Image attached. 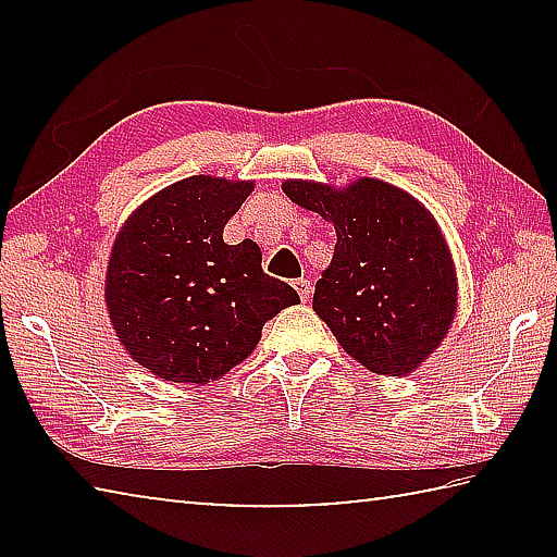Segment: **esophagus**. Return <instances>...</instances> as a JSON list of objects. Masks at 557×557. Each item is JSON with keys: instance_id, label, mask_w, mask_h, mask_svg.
<instances>
[{"instance_id": "34e87169", "label": "esophagus", "mask_w": 557, "mask_h": 557, "mask_svg": "<svg viewBox=\"0 0 557 557\" xmlns=\"http://www.w3.org/2000/svg\"><path fill=\"white\" fill-rule=\"evenodd\" d=\"M295 289L301 301L312 299V285H309V280H295Z\"/></svg>"}]
</instances>
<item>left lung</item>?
I'll list each match as a JSON object with an SVG mask.
<instances>
[{
  "mask_svg": "<svg viewBox=\"0 0 557 557\" xmlns=\"http://www.w3.org/2000/svg\"><path fill=\"white\" fill-rule=\"evenodd\" d=\"M292 203L334 225V258L314 285V312L344 351L379 375H410L445 342L459 282L440 223L381 178L346 186L282 182Z\"/></svg>",
  "mask_w": 557,
  "mask_h": 557,
  "instance_id": "left-lung-1",
  "label": "left lung"
}]
</instances>
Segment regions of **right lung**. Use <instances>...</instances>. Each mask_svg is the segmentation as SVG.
I'll return each instance as SVG.
<instances>
[{
    "instance_id": "add662e5",
    "label": "right lung",
    "mask_w": 557,
    "mask_h": 557,
    "mask_svg": "<svg viewBox=\"0 0 557 557\" xmlns=\"http://www.w3.org/2000/svg\"><path fill=\"white\" fill-rule=\"evenodd\" d=\"M256 182L196 174L127 215L112 243L106 307L117 342L169 383H211L245 361L268 319L299 301L262 272L258 243L223 228Z\"/></svg>"
}]
</instances>
